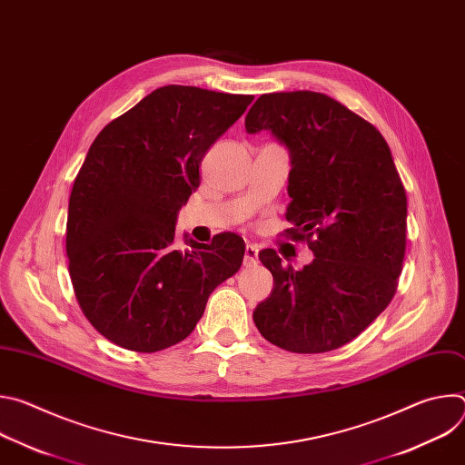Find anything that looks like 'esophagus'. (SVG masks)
I'll return each mask as SVG.
<instances>
[{
	"label": "esophagus",
	"instance_id": "esophagus-1",
	"mask_svg": "<svg viewBox=\"0 0 465 465\" xmlns=\"http://www.w3.org/2000/svg\"><path fill=\"white\" fill-rule=\"evenodd\" d=\"M259 259V248L255 244H246L244 246V264L246 267H253Z\"/></svg>",
	"mask_w": 465,
	"mask_h": 465
}]
</instances>
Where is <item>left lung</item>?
Segmentation results:
<instances>
[{
  "mask_svg": "<svg viewBox=\"0 0 465 465\" xmlns=\"http://www.w3.org/2000/svg\"><path fill=\"white\" fill-rule=\"evenodd\" d=\"M244 128L269 130L289 151L287 233L314 253L294 271L276 250L259 252L274 289L253 322L282 350H337L386 309L403 269L407 194L390 147L371 123L307 90L261 95Z\"/></svg>",
  "mask_w": 465,
  "mask_h": 465,
  "instance_id": "1",
  "label": "left lung"
}]
</instances>
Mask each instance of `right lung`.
I'll return each instance as SVG.
<instances>
[{"label":"right lung","mask_w":465,"mask_h":465,"mask_svg":"<svg viewBox=\"0 0 465 465\" xmlns=\"http://www.w3.org/2000/svg\"><path fill=\"white\" fill-rule=\"evenodd\" d=\"M252 101L163 86L92 143L70 196L65 252L79 305L110 342L142 353L178 344L215 287L239 271V235L189 239L178 250L174 226L201 183L198 165Z\"/></svg>","instance_id":"obj_1"}]
</instances>
